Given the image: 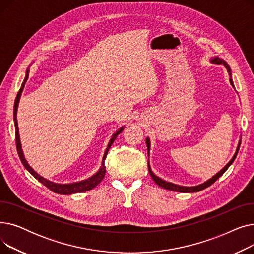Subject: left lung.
I'll list each match as a JSON object with an SVG mask.
<instances>
[{
    "mask_svg": "<svg viewBox=\"0 0 254 254\" xmlns=\"http://www.w3.org/2000/svg\"><path fill=\"white\" fill-rule=\"evenodd\" d=\"M211 62H212L213 64H223V65L225 66V68L228 69L229 75L232 77V71H231V69H230V65L228 64V63H226L224 60L219 59L218 57H216V58H213V59L211 60ZM230 82H231V84L233 85V87H235V86H234V83H233L232 78L230 79ZM146 144H147V150H148V155H149L150 142H149V139H148V138L146 139ZM240 145H241V140L239 141V144H238V147H237L236 153L234 154V156H233V158L231 159V161L228 163V165L224 166V168H223L221 171H219L215 176H213V177H212L211 179H209L208 181H206V182H204V183H202V184H199V185H196V186H181V185H177V184L171 183V182H167V181H165V180H163V179H161V178H158L156 175H154L153 172H152L151 169H150V167L148 166L149 174H150L151 178L153 179V181H154L157 185H159V186H161V188H163V189H165V190H173V191H177V192H196V191H199V190H203L207 189L208 186H210L211 184L214 183L220 176L223 175V173L229 169V167L233 164V162L235 161V158H236V156H237V154H238V151H239V148H240Z\"/></svg>",
    "mask_w": 254,
    "mask_h": 254,
    "instance_id": "1",
    "label": "left lung"
}]
</instances>
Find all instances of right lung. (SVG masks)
I'll return each instance as SVG.
<instances>
[{"mask_svg":"<svg viewBox=\"0 0 254 254\" xmlns=\"http://www.w3.org/2000/svg\"><path fill=\"white\" fill-rule=\"evenodd\" d=\"M29 78V70L26 71V75L25 78L22 82V85L17 93L16 99H15V103H14V110H13V118H14V125H15V140H16V148H17V152L19 155L20 161L22 163V165L24 166V168L28 170L31 174L38 180L41 182L42 184H44L47 189H49L51 191L59 193V194H72V193H77V192H83V191H87L92 190L93 188H96V186L103 180L104 176H105V173H106V167H105V159L107 156V153H108L112 143L114 142V140L116 139L117 135H119L120 132L124 130V127H120L119 130H117L115 134L112 136L109 144H108V147H107L104 156H103V161H102V167L101 169L98 171V173H96L95 175L91 176L90 178L83 180V181H80V182H76V183H71V184H58L55 182H51L45 178H43L42 176H40L38 173H36L28 164V162L25 161L22 149H21V144H20V139H19V134H18V125H17V118H16V114H17V107H18V103H19V99L21 96V92L23 90L24 84L26 82V80Z\"/></svg>","mask_w":254,"mask_h":254,"instance_id":"1","label":"right lung"}]
</instances>
